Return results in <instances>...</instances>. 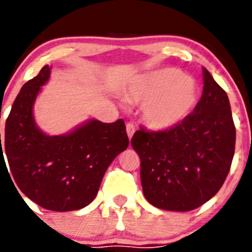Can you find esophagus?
<instances>
[{"mask_svg":"<svg viewBox=\"0 0 252 252\" xmlns=\"http://www.w3.org/2000/svg\"><path fill=\"white\" fill-rule=\"evenodd\" d=\"M126 131H127V136H128V138L131 139L132 136H133L134 131H136V127H134V125L132 123H128L126 125Z\"/></svg>","mask_w":252,"mask_h":252,"instance_id":"1","label":"esophagus"}]
</instances>
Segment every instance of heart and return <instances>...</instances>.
Wrapping results in <instances>:
<instances>
[{"mask_svg": "<svg viewBox=\"0 0 252 252\" xmlns=\"http://www.w3.org/2000/svg\"><path fill=\"white\" fill-rule=\"evenodd\" d=\"M197 83L173 67L144 73L131 84L128 98L143 104L142 118L153 129H168L185 120L197 101Z\"/></svg>", "mask_w": 252, "mask_h": 252, "instance_id": "1", "label": "heart"}]
</instances>
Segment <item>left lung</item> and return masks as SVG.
I'll return each mask as SVG.
<instances>
[{"label": "left lung", "mask_w": 252, "mask_h": 252, "mask_svg": "<svg viewBox=\"0 0 252 252\" xmlns=\"http://www.w3.org/2000/svg\"><path fill=\"white\" fill-rule=\"evenodd\" d=\"M141 158L144 197L154 207L188 212L210 201L230 170L235 126L224 89L203 68V92L192 113L164 131L141 127L131 139Z\"/></svg>", "instance_id": "8db88e82"}]
</instances>
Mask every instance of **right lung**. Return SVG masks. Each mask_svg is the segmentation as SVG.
Here are the masks:
<instances>
[{
  "instance_id": "obj_1",
  "label": "right lung",
  "mask_w": 252,
  "mask_h": 252,
  "mask_svg": "<svg viewBox=\"0 0 252 252\" xmlns=\"http://www.w3.org/2000/svg\"><path fill=\"white\" fill-rule=\"evenodd\" d=\"M50 72L46 64L22 87L7 118L3 143L0 133V160L6 154L19 190L40 207L81 210L95 198L106 169L128 147V137L123 119L113 124L93 119L62 136L40 131L33 105Z\"/></svg>"
}]
</instances>
